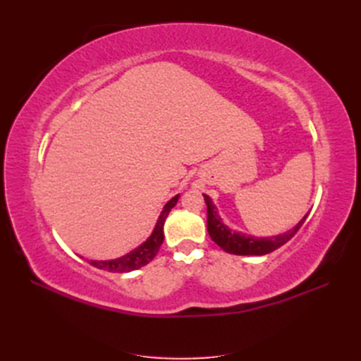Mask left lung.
Listing matches in <instances>:
<instances>
[{
  "instance_id": "8db88e82",
  "label": "left lung",
  "mask_w": 361,
  "mask_h": 361,
  "mask_svg": "<svg viewBox=\"0 0 361 361\" xmlns=\"http://www.w3.org/2000/svg\"><path fill=\"white\" fill-rule=\"evenodd\" d=\"M206 206H207V232L212 241L223 248L226 253L238 255V256H264L271 253L281 245H285L289 239H292L301 226L304 224L309 212L305 214L301 220L295 224L289 231L274 235V236H253L244 232L232 231L231 227L223 223V218L218 214L216 206L214 204L209 195L203 194Z\"/></svg>"
}]
</instances>
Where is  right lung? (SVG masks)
<instances>
[{"instance_id": "1", "label": "right lung", "mask_w": 361, "mask_h": 361, "mask_svg": "<svg viewBox=\"0 0 361 361\" xmlns=\"http://www.w3.org/2000/svg\"><path fill=\"white\" fill-rule=\"evenodd\" d=\"M180 194H176L173 199H170L166 206L162 207V211L158 216V221L152 231L150 236L146 239L143 244H140L133 251H129L125 256H120L117 259L111 260H89V264L94 268L105 269L110 272H130L134 269H138L141 267L147 265L149 262L154 259L158 253V250L164 241V223H166V218L169 212L176 206Z\"/></svg>"}]
</instances>
